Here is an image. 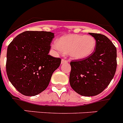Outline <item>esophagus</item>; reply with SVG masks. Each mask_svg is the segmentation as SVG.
<instances>
[{"label": "esophagus", "mask_w": 123, "mask_h": 123, "mask_svg": "<svg viewBox=\"0 0 123 123\" xmlns=\"http://www.w3.org/2000/svg\"><path fill=\"white\" fill-rule=\"evenodd\" d=\"M68 62V60H67L66 59H62V62H61V63L62 64H64V63H67Z\"/></svg>", "instance_id": "1"}]
</instances>
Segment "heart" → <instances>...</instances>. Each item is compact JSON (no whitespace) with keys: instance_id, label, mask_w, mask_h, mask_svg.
Listing matches in <instances>:
<instances>
[{"instance_id":"obj_1","label":"heart","mask_w":123,"mask_h":123,"mask_svg":"<svg viewBox=\"0 0 123 123\" xmlns=\"http://www.w3.org/2000/svg\"><path fill=\"white\" fill-rule=\"evenodd\" d=\"M52 47L58 54H69L73 58L81 60L93 54L96 47V41L91 35L72 34L61 37Z\"/></svg>"}]
</instances>
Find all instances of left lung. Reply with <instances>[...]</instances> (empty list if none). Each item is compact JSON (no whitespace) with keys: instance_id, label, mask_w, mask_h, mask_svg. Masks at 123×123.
<instances>
[{"instance_id":"left-lung-1","label":"left lung","mask_w":123,"mask_h":123,"mask_svg":"<svg viewBox=\"0 0 123 123\" xmlns=\"http://www.w3.org/2000/svg\"><path fill=\"white\" fill-rule=\"evenodd\" d=\"M96 41L95 50L84 59L70 62L69 84L82 96H95L109 85L117 70V48L105 35L89 33Z\"/></svg>"}]
</instances>
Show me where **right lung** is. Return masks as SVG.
<instances>
[{
    "instance_id": "1",
    "label": "right lung",
    "mask_w": 123,
    "mask_h": 123,
    "mask_svg": "<svg viewBox=\"0 0 123 123\" xmlns=\"http://www.w3.org/2000/svg\"><path fill=\"white\" fill-rule=\"evenodd\" d=\"M54 33L27 31L8 45L6 71L16 89L26 96H34L47 87L53 73L61 63L60 58L49 55Z\"/></svg>"
}]
</instances>
